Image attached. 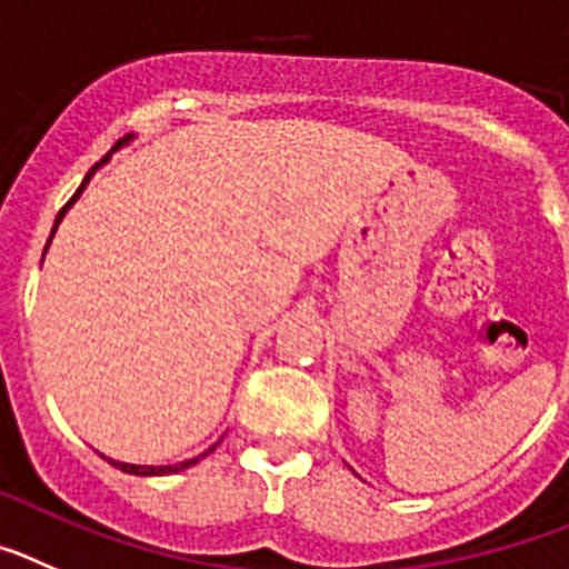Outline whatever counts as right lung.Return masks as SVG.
<instances>
[{"instance_id":"right-lung-1","label":"right lung","mask_w":569,"mask_h":569,"mask_svg":"<svg viewBox=\"0 0 569 569\" xmlns=\"http://www.w3.org/2000/svg\"><path fill=\"white\" fill-rule=\"evenodd\" d=\"M116 147H121V141H119V144H116ZM116 147H112V150H116ZM112 150H110V152H112ZM107 158H110V156H104V158H101V161H99V163H104V161H107ZM99 163H96L93 170L87 172L84 183H81V187H79V189H76V196H73V198H70V201H68V203H64V207H61L59 218H56V227H59V221H61V218H64V212H68V209H70V207H73V201H76V198H79V196H81V189H84V187H87V181H90V176H93V172H96V170H99ZM56 227H53V232H56ZM48 243H50V240H48ZM209 450H212V448H209ZM209 450H207V453H209ZM207 453H201V457H196V459H187V462H178V465H163V468H150V465H127V462H116V459H110V465H116V468H119V470H124V473H132V476H167V473H178V470L189 468V465H196V462H201V459H203V457H207Z\"/></svg>"}]
</instances>
